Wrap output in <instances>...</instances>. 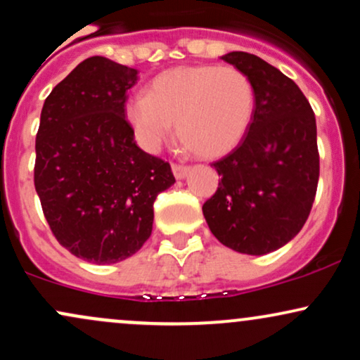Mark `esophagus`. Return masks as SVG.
<instances>
[{
  "mask_svg": "<svg viewBox=\"0 0 360 360\" xmlns=\"http://www.w3.org/2000/svg\"><path fill=\"white\" fill-rule=\"evenodd\" d=\"M172 172H174L176 179H184L188 176L189 167L184 166V164H172Z\"/></svg>",
  "mask_w": 360,
  "mask_h": 360,
  "instance_id": "esophagus-1",
  "label": "esophagus"
}]
</instances>
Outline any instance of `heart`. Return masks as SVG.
<instances>
[{
	"label": "heart",
	"mask_w": 360,
	"mask_h": 360,
	"mask_svg": "<svg viewBox=\"0 0 360 360\" xmlns=\"http://www.w3.org/2000/svg\"><path fill=\"white\" fill-rule=\"evenodd\" d=\"M254 115V86L233 65H186L166 71L147 93L125 103V118L139 143L154 152L176 123L177 137L198 157H220L237 147Z\"/></svg>",
	"instance_id": "b5f03b06"
}]
</instances>
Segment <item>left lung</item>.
Instances as JSON below:
<instances>
[{
	"mask_svg": "<svg viewBox=\"0 0 360 360\" xmlns=\"http://www.w3.org/2000/svg\"><path fill=\"white\" fill-rule=\"evenodd\" d=\"M254 86L245 137L213 162L221 181L203 205L210 230L225 247L264 255L295 238L315 201L320 155L316 120L296 82L247 52L221 57Z\"/></svg>",
	"mask_w": 360,
	"mask_h": 360,
	"instance_id": "1",
	"label": "left lung"
}]
</instances>
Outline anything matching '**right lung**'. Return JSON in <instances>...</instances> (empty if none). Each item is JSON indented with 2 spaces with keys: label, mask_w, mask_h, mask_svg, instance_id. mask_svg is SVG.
I'll return each instance as SVG.
<instances>
[{
  "label": "right lung",
  "mask_w": 360,
  "mask_h": 360,
  "mask_svg": "<svg viewBox=\"0 0 360 360\" xmlns=\"http://www.w3.org/2000/svg\"><path fill=\"white\" fill-rule=\"evenodd\" d=\"M137 69L82 60L44 103L34 181L53 237L76 257L115 264L152 233L157 194L176 183L166 160L143 152L125 118Z\"/></svg>",
  "instance_id": "add662e5"
}]
</instances>
